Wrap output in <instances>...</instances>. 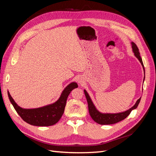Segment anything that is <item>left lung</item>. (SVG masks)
<instances>
[{"mask_svg": "<svg viewBox=\"0 0 156 156\" xmlns=\"http://www.w3.org/2000/svg\"><path fill=\"white\" fill-rule=\"evenodd\" d=\"M131 44H132V48H133L134 54H135L136 57L139 59L141 64H142V66H143L144 73H145V70H144V68L143 62L142 58H141L140 56L139 50L137 48V46H136V45L135 43H133V42H132ZM144 78H145V76L144 77ZM84 94H85V96H86L87 100L88 102V111L90 113V115L91 118L94 121L97 122L98 124H101V125L113 124H116V123H117V122H119L122 120H124L130 114L132 110L135 109V108L137 107V106L139 105V103H140V99H141V98H140L139 100L136 101V103L133 107H132L131 108H129V110H127L125 112L116 113V114H102V113L99 112L96 108L95 106L94 105L91 99L89 97L87 91L84 90Z\"/></svg>", "mask_w": 156, "mask_h": 156, "instance_id": "obj_1", "label": "left lung"}]
</instances>
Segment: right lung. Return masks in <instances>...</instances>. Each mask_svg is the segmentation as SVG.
Instances as JSON below:
<instances>
[{
  "label": "right lung",
  "instance_id": "1",
  "mask_svg": "<svg viewBox=\"0 0 156 156\" xmlns=\"http://www.w3.org/2000/svg\"><path fill=\"white\" fill-rule=\"evenodd\" d=\"M78 85L76 83H72L66 88L57 101L44 107L33 109H25L19 107L8 92V98L14 108L27 123L36 126H50L57 123L62 117L66 104L67 98L71 91Z\"/></svg>",
  "mask_w": 156,
  "mask_h": 156
}]
</instances>
